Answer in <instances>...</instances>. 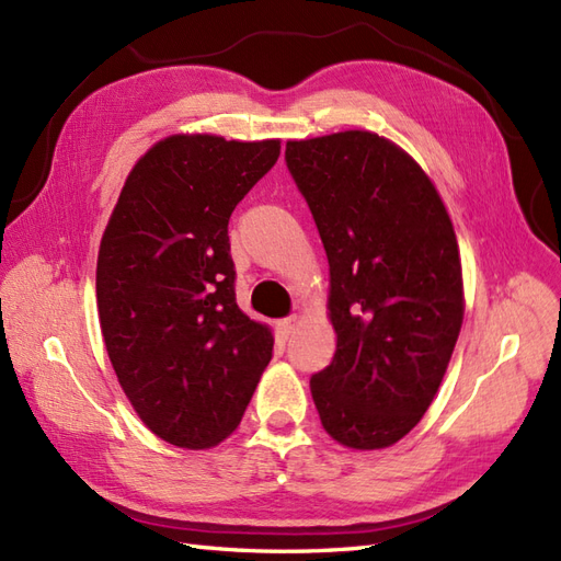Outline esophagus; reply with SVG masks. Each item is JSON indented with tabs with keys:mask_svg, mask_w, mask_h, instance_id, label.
Returning a JSON list of instances; mask_svg holds the SVG:
<instances>
[{
	"mask_svg": "<svg viewBox=\"0 0 561 561\" xmlns=\"http://www.w3.org/2000/svg\"><path fill=\"white\" fill-rule=\"evenodd\" d=\"M298 327H300V318H298V314H291V318H286V320H282V322H279V329H282L284 339L294 336Z\"/></svg>",
	"mask_w": 561,
	"mask_h": 561,
	"instance_id": "34e87169",
	"label": "esophagus"
}]
</instances>
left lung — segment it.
I'll return each mask as SVG.
<instances>
[{"mask_svg": "<svg viewBox=\"0 0 561 561\" xmlns=\"http://www.w3.org/2000/svg\"><path fill=\"white\" fill-rule=\"evenodd\" d=\"M329 261L334 360L310 379L324 431L381 450L420 424L465 320L462 261L436 184L396 141L343 130L286 141Z\"/></svg>", "mask_w": 561, "mask_h": 561, "instance_id": "8db88e82", "label": "left lung"}]
</instances>
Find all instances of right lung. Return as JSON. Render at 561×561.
<instances>
[{
    "mask_svg": "<svg viewBox=\"0 0 561 561\" xmlns=\"http://www.w3.org/2000/svg\"><path fill=\"white\" fill-rule=\"evenodd\" d=\"M279 139L170 135L127 175L96 257L108 360L137 417L178 448L239 426L275 336L237 306L227 222Z\"/></svg>",
    "mask_w": 561,
    "mask_h": 561,
    "instance_id": "obj_1",
    "label": "right lung"
}]
</instances>
